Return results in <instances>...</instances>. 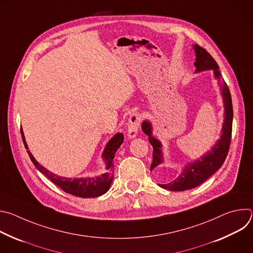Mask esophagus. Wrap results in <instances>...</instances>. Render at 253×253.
I'll return each instance as SVG.
<instances>
[{"label":"esophagus","instance_id":"34e87169","mask_svg":"<svg viewBox=\"0 0 253 253\" xmlns=\"http://www.w3.org/2000/svg\"><path fill=\"white\" fill-rule=\"evenodd\" d=\"M141 122V116L139 114H132L128 121V129H127V135L129 139H134L137 136L138 128Z\"/></svg>","mask_w":253,"mask_h":253}]
</instances>
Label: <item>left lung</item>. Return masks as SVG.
Listing matches in <instances>:
<instances>
[{
	"label": "left lung",
	"mask_w": 253,
	"mask_h": 253,
	"mask_svg": "<svg viewBox=\"0 0 253 253\" xmlns=\"http://www.w3.org/2000/svg\"><path fill=\"white\" fill-rule=\"evenodd\" d=\"M195 53L194 66L196 68L195 73H199L202 71L212 70L214 78L218 81L221 90V96L223 100L224 114H223V124L220 132V137L215 142L214 145L205 152L202 156L194 159L193 161L187 162L181 172L179 173L173 180L164 184H158L160 187L171 190V191H184L197 187L205 180H207L211 175L217 171L225 161L227 156L232 131V101L228 86L222 79L219 72V67L215 60L210 56V54L199 47L198 45H192ZM142 131L148 136V140L153 147V161L150 170L157 169L159 172L164 173V168L160 167L164 163V153L162 148V143L153 135V125L150 120L146 119L142 123ZM164 172H162V171ZM160 175V173H159Z\"/></svg>",
	"instance_id": "1"
}]
</instances>
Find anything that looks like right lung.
Instances as JSON below:
<instances>
[{
    "label": "right lung",
    "instance_id": "obj_1",
    "mask_svg": "<svg viewBox=\"0 0 253 253\" xmlns=\"http://www.w3.org/2000/svg\"><path fill=\"white\" fill-rule=\"evenodd\" d=\"M21 134L23 138V142L26 149H29L27 142L25 139V135L23 129H21ZM124 141V136L122 133H116L109 141L107 142L106 146L102 153V159L105 164V172L96 176H88V177H79V178H70L59 176L44 166H42L35 157L32 155L31 151L28 150V154L30 159L32 160L35 167L37 168L41 173H43L48 179L59 186L66 193L75 195L82 198H93L98 197L105 194L110 189L111 183L113 181L114 176V157L116 155V151L121 146Z\"/></svg>",
    "mask_w": 253,
    "mask_h": 253
}]
</instances>
